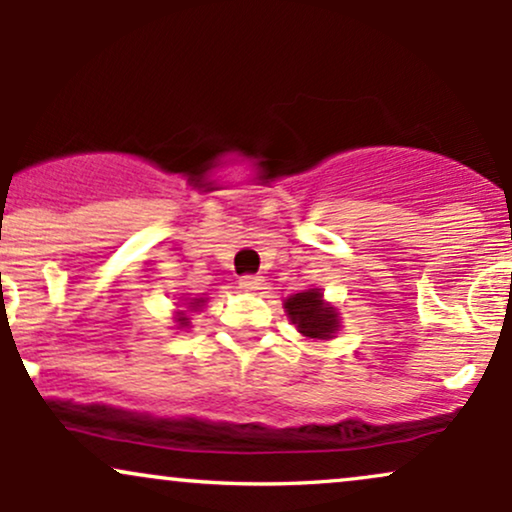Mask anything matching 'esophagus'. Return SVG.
Instances as JSON below:
<instances>
[{"label": "esophagus", "mask_w": 512, "mask_h": 512, "mask_svg": "<svg viewBox=\"0 0 512 512\" xmlns=\"http://www.w3.org/2000/svg\"><path fill=\"white\" fill-rule=\"evenodd\" d=\"M238 286H240V289H245V291H257L262 286V276H257V274L240 276Z\"/></svg>", "instance_id": "esophagus-1"}]
</instances>
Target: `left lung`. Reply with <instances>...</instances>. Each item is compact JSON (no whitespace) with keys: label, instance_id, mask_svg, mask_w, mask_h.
Instances as JSON below:
<instances>
[{"label":"left lung","instance_id":"8db88e82","mask_svg":"<svg viewBox=\"0 0 512 512\" xmlns=\"http://www.w3.org/2000/svg\"><path fill=\"white\" fill-rule=\"evenodd\" d=\"M286 305V313L298 327V332L310 339H330L339 327L337 313L330 305L322 303L320 291H303L291 296Z\"/></svg>","mask_w":512,"mask_h":512}]
</instances>
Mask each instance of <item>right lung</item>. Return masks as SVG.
I'll list each match as a JSON object with an SVG mask.
<instances>
[{
    "label": "right lung",
    "mask_w": 512,
    "mask_h": 512,
    "mask_svg": "<svg viewBox=\"0 0 512 512\" xmlns=\"http://www.w3.org/2000/svg\"><path fill=\"white\" fill-rule=\"evenodd\" d=\"M199 303H204V301H195V303H192V308H195V305H199ZM180 325H187V317H180Z\"/></svg>",
    "instance_id": "obj_1"
}]
</instances>
